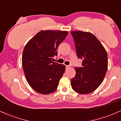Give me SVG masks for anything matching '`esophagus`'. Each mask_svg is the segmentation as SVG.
I'll return each mask as SVG.
<instances>
[{
  "instance_id": "1",
  "label": "esophagus",
  "mask_w": 121,
  "mask_h": 121,
  "mask_svg": "<svg viewBox=\"0 0 121 121\" xmlns=\"http://www.w3.org/2000/svg\"><path fill=\"white\" fill-rule=\"evenodd\" d=\"M65 67H66V69H68L69 68V65H66Z\"/></svg>"
}]
</instances>
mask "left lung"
<instances>
[{
    "label": "left lung",
    "instance_id": "1",
    "mask_svg": "<svg viewBox=\"0 0 121 121\" xmlns=\"http://www.w3.org/2000/svg\"><path fill=\"white\" fill-rule=\"evenodd\" d=\"M77 56L83 60L82 67H76L71 79L74 91L81 94L92 92L100 86L108 67L107 54L100 42L91 33L72 31Z\"/></svg>",
    "mask_w": 121,
    "mask_h": 121
}]
</instances>
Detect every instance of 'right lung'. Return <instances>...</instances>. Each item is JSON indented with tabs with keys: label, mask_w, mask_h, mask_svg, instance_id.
Here are the masks:
<instances>
[{
	"label": "right lung",
	"mask_w": 121,
	"mask_h": 121,
	"mask_svg": "<svg viewBox=\"0 0 121 121\" xmlns=\"http://www.w3.org/2000/svg\"><path fill=\"white\" fill-rule=\"evenodd\" d=\"M68 32L42 30L27 42L22 54V65L27 82L42 94L54 92L63 76L65 66L53 62L58 46Z\"/></svg>",
	"instance_id": "1"
}]
</instances>
